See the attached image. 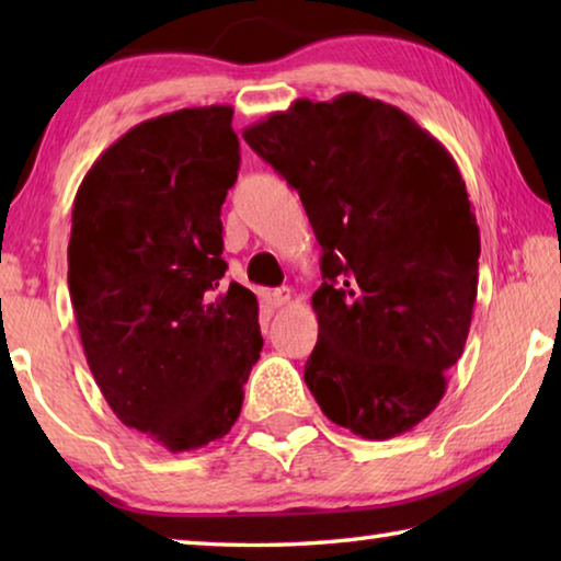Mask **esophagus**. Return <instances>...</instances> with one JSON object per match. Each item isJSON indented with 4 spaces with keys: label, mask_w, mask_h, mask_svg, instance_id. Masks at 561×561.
<instances>
[{
    "label": "esophagus",
    "mask_w": 561,
    "mask_h": 561,
    "mask_svg": "<svg viewBox=\"0 0 561 561\" xmlns=\"http://www.w3.org/2000/svg\"><path fill=\"white\" fill-rule=\"evenodd\" d=\"M291 299V289L289 287H277L270 291V301L274 304V307H284Z\"/></svg>",
    "instance_id": "esophagus-1"
}]
</instances>
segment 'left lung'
Listing matches in <instances>:
<instances>
[{"instance_id":"obj_1","label":"left lung","mask_w":561,"mask_h":561,"mask_svg":"<svg viewBox=\"0 0 561 561\" xmlns=\"http://www.w3.org/2000/svg\"><path fill=\"white\" fill-rule=\"evenodd\" d=\"M242 136L297 190L324 250L311 396L360 438L411 431L440 403L478 297L480 230L453 156L360 93L299 99Z\"/></svg>"}]
</instances>
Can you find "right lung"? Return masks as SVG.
<instances>
[{"instance_id": "1", "label": "right lung", "mask_w": 561, "mask_h": 561, "mask_svg": "<svg viewBox=\"0 0 561 561\" xmlns=\"http://www.w3.org/2000/svg\"><path fill=\"white\" fill-rule=\"evenodd\" d=\"M240 170L230 106L130 128L76 193L69 291L111 411L183 453L230 433L262 351L257 297L225 284L220 210Z\"/></svg>"}]
</instances>
